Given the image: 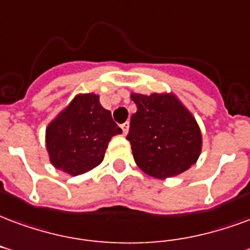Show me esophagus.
I'll list each match as a JSON object with an SVG mask.
<instances>
[{"mask_svg":"<svg viewBox=\"0 0 250 250\" xmlns=\"http://www.w3.org/2000/svg\"><path fill=\"white\" fill-rule=\"evenodd\" d=\"M120 127H122V130H123V135L128 134V128H130V123H128V122L123 123V125H120Z\"/></svg>","mask_w":250,"mask_h":250,"instance_id":"34e87169","label":"esophagus"}]
</instances>
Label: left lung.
<instances>
[{
    "label": "left lung",
    "mask_w": 250,
    "mask_h": 250,
    "mask_svg": "<svg viewBox=\"0 0 250 250\" xmlns=\"http://www.w3.org/2000/svg\"><path fill=\"white\" fill-rule=\"evenodd\" d=\"M132 114L127 140L138 167L149 176L168 179L197 162L203 136L195 116L173 92H131Z\"/></svg>",
    "instance_id": "1"
}]
</instances>
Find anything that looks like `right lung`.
<instances>
[{
    "label": "right lung",
    "instance_id": "obj_1",
    "mask_svg": "<svg viewBox=\"0 0 250 250\" xmlns=\"http://www.w3.org/2000/svg\"><path fill=\"white\" fill-rule=\"evenodd\" d=\"M122 134L111 112L94 92L78 94L46 127L50 163L59 171L78 176L98 167L112 136Z\"/></svg>",
    "mask_w": 250,
    "mask_h": 250
}]
</instances>
